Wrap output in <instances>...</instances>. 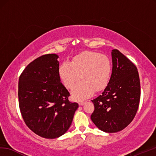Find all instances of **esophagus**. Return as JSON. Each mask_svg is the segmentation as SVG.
Here are the masks:
<instances>
[{
	"mask_svg": "<svg viewBox=\"0 0 156 156\" xmlns=\"http://www.w3.org/2000/svg\"><path fill=\"white\" fill-rule=\"evenodd\" d=\"M84 102H85V101H79L78 104H79L80 106H82V105H83V104H84Z\"/></svg>",
	"mask_w": 156,
	"mask_h": 156,
	"instance_id": "1",
	"label": "esophagus"
}]
</instances>
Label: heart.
I'll list each match as a JSON object with an SVG mask.
<instances>
[{"label": "heart", "instance_id": "1", "mask_svg": "<svg viewBox=\"0 0 156 156\" xmlns=\"http://www.w3.org/2000/svg\"><path fill=\"white\" fill-rule=\"evenodd\" d=\"M112 70L110 60L108 56L94 52H86L74 57L70 62H64L59 68L62 82L70 88L80 79L82 80L72 90L75 98L88 97L94 90L104 89L110 80Z\"/></svg>", "mask_w": 156, "mask_h": 156}]
</instances>
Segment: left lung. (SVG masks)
Listing matches in <instances>:
<instances>
[{
    "instance_id": "left-lung-1",
    "label": "left lung",
    "mask_w": 156,
    "mask_h": 156,
    "mask_svg": "<svg viewBox=\"0 0 156 156\" xmlns=\"http://www.w3.org/2000/svg\"><path fill=\"white\" fill-rule=\"evenodd\" d=\"M112 72L106 88L92 100L94 110L91 119L104 132L121 131L137 113L141 88L137 67L118 50L112 51Z\"/></svg>"
}]
</instances>
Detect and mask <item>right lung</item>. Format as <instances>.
Listing matches in <instances>:
<instances>
[{
    "label": "right lung",
    "instance_id": "add662e5",
    "mask_svg": "<svg viewBox=\"0 0 156 156\" xmlns=\"http://www.w3.org/2000/svg\"><path fill=\"white\" fill-rule=\"evenodd\" d=\"M55 54H44L24 68L19 80V103L25 124L36 134L54 139L70 128L76 102L60 82Z\"/></svg>",
    "mask_w": 156,
    "mask_h": 156
}]
</instances>
